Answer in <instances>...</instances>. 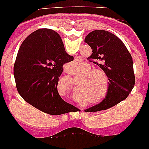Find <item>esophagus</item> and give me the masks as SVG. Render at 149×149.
<instances>
[{"instance_id": "esophagus-1", "label": "esophagus", "mask_w": 149, "mask_h": 149, "mask_svg": "<svg viewBox=\"0 0 149 149\" xmlns=\"http://www.w3.org/2000/svg\"><path fill=\"white\" fill-rule=\"evenodd\" d=\"M70 68H65V72H67V73H70Z\"/></svg>"}]
</instances>
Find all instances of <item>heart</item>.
<instances>
[{
  "instance_id": "obj_1",
  "label": "heart",
  "mask_w": 149,
  "mask_h": 149,
  "mask_svg": "<svg viewBox=\"0 0 149 149\" xmlns=\"http://www.w3.org/2000/svg\"><path fill=\"white\" fill-rule=\"evenodd\" d=\"M73 75L81 78L79 90L83 99H95V104H100L108 98L109 79L105 72L94 69L88 63L80 62L75 65Z\"/></svg>"
}]
</instances>
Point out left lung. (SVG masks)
Here are the masks:
<instances>
[{"label": "left lung", "mask_w": 149, "mask_h": 149, "mask_svg": "<svg viewBox=\"0 0 149 149\" xmlns=\"http://www.w3.org/2000/svg\"><path fill=\"white\" fill-rule=\"evenodd\" d=\"M84 42L92 49L87 59L98 65L109 79L108 98L90 108L94 111L108 109L126 99L135 86L132 56L117 36L106 30L91 32Z\"/></svg>", "instance_id": "left-lung-1"}]
</instances>
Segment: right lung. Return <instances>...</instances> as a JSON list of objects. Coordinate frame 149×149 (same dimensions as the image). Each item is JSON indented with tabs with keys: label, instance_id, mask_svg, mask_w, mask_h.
Listing matches in <instances>:
<instances>
[{
	"label": "right lung",
	"instance_id": "obj_1",
	"mask_svg": "<svg viewBox=\"0 0 149 149\" xmlns=\"http://www.w3.org/2000/svg\"><path fill=\"white\" fill-rule=\"evenodd\" d=\"M73 60L57 32L42 28L32 33L20 46L14 65L19 94L46 113H68L71 105L62 99L57 84L63 65Z\"/></svg>",
	"mask_w": 149,
	"mask_h": 149
}]
</instances>
